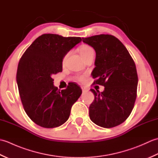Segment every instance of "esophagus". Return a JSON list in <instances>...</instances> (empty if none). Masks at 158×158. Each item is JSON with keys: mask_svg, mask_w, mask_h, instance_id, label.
<instances>
[{"mask_svg": "<svg viewBox=\"0 0 158 158\" xmlns=\"http://www.w3.org/2000/svg\"><path fill=\"white\" fill-rule=\"evenodd\" d=\"M81 89H82V91L83 92H88V88H85V87H81Z\"/></svg>", "mask_w": 158, "mask_h": 158, "instance_id": "obj_1", "label": "esophagus"}]
</instances>
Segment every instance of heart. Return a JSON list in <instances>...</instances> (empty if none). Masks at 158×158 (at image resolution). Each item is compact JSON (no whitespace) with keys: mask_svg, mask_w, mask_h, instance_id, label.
<instances>
[{"mask_svg":"<svg viewBox=\"0 0 158 158\" xmlns=\"http://www.w3.org/2000/svg\"><path fill=\"white\" fill-rule=\"evenodd\" d=\"M93 51H94V50L91 48V47L89 46V45H82L81 48H79V53H80V54H81V57L84 56L87 54H88L89 52H93ZM66 58V56L65 57L64 59V60H65ZM84 79H85V75H79V76L77 77V79L80 82L83 81Z\"/></svg>","mask_w":158,"mask_h":158,"instance_id":"heart-1","label":"heart"}]
</instances>
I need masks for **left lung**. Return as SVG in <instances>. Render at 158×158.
I'll use <instances>...</instances> for the list:
<instances>
[{"instance_id": "left-lung-1", "label": "left lung", "mask_w": 158, "mask_h": 158, "mask_svg": "<svg viewBox=\"0 0 158 158\" xmlns=\"http://www.w3.org/2000/svg\"><path fill=\"white\" fill-rule=\"evenodd\" d=\"M82 39L96 52L94 83L105 87L102 92L90 89L94 100L89 108V118L100 127H115L125 122L135 105L138 85L135 63L115 36L100 35Z\"/></svg>"}]
</instances>
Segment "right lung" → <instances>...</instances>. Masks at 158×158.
<instances>
[{
	"label": "right lung",
	"instance_id": "add662e5",
	"mask_svg": "<svg viewBox=\"0 0 158 158\" xmlns=\"http://www.w3.org/2000/svg\"><path fill=\"white\" fill-rule=\"evenodd\" d=\"M81 41L80 37L44 34L35 40L20 59L16 81L25 112L37 125L53 128L64 123L81 89L71 83L61 91L52 75L62 72V60Z\"/></svg>",
	"mask_w": 158,
	"mask_h": 158
}]
</instances>
